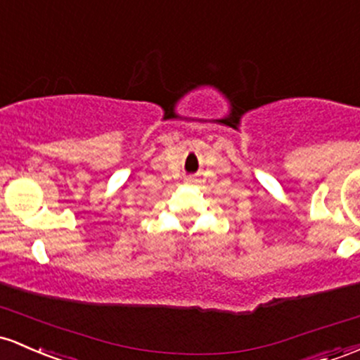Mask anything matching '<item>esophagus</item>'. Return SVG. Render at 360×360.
<instances>
[{"mask_svg":"<svg viewBox=\"0 0 360 360\" xmlns=\"http://www.w3.org/2000/svg\"><path fill=\"white\" fill-rule=\"evenodd\" d=\"M186 181H188V183H193V181H195V179H193V177H188Z\"/></svg>","mask_w":360,"mask_h":360,"instance_id":"1","label":"esophagus"}]
</instances>
